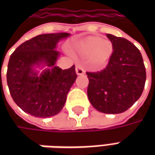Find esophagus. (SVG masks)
<instances>
[{"mask_svg":"<svg viewBox=\"0 0 155 155\" xmlns=\"http://www.w3.org/2000/svg\"><path fill=\"white\" fill-rule=\"evenodd\" d=\"M75 71H76V74H77L78 75H81V74H84V70L83 69V68L81 67L80 64H77V65H76Z\"/></svg>","mask_w":155,"mask_h":155,"instance_id":"34e87169","label":"esophagus"}]
</instances>
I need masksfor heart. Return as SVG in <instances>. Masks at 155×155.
I'll return each instance as SVG.
<instances>
[{
    "label": "heart",
    "mask_w": 155,
    "mask_h": 155,
    "mask_svg": "<svg viewBox=\"0 0 155 155\" xmlns=\"http://www.w3.org/2000/svg\"><path fill=\"white\" fill-rule=\"evenodd\" d=\"M74 50L81 56L88 57V64L92 69L101 70L110 60L114 52V45L108 39L92 35L80 41Z\"/></svg>",
    "instance_id": "heart-1"
}]
</instances>
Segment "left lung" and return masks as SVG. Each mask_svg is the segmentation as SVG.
Returning <instances> with one entry per match:
<instances>
[{"mask_svg": "<svg viewBox=\"0 0 155 155\" xmlns=\"http://www.w3.org/2000/svg\"><path fill=\"white\" fill-rule=\"evenodd\" d=\"M114 45L107 66L99 72H87V94L91 104L104 114L126 111L143 93L146 71L139 49L130 41L106 35Z\"/></svg>", "mask_w": 155, "mask_h": 155, "instance_id": "left-lung-1", "label": "left lung"}]
</instances>
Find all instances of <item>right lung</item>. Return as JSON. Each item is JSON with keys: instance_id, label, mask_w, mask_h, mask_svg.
<instances>
[{"instance_id": "add662e5", "label": "right lung", "mask_w": 155, "mask_h": 155, "mask_svg": "<svg viewBox=\"0 0 155 155\" xmlns=\"http://www.w3.org/2000/svg\"><path fill=\"white\" fill-rule=\"evenodd\" d=\"M69 33L39 35L25 41L10 57L6 73L9 91L22 110L33 116H54L63 109L68 92L77 78L75 67L55 66L57 43ZM47 66L40 75L36 66Z\"/></svg>"}]
</instances>
